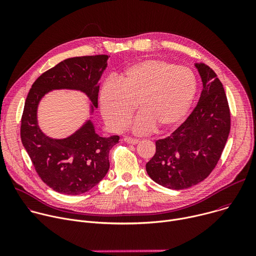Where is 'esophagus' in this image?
Segmentation results:
<instances>
[{
    "label": "esophagus",
    "mask_w": 256,
    "mask_h": 256,
    "mask_svg": "<svg viewBox=\"0 0 256 256\" xmlns=\"http://www.w3.org/2000/svg\"><path fill=\"white\" fill-rule=\"evenodd\" d=\"M124 142H128V144H136L140 140L136 138H130V136H126L124 138Z\"/></svg>",
    "instance_id": "esophagus-1"
}]
</instances>
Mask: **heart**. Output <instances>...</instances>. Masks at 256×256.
Masks as SVG:
<instances>
[{
  "label": "heart",
  "mask_w": 256,
  "mask_h": 256,
  "mask_svg": "<svg viewBox=\"0 0 256 256\" xmlns=\"http://www.w3.org/2000/svg\"><path fill=\"white\" fill-rule=\"evenodd\" d=\"M196 93V79L186 66L149 58L134 64L122 72L118 82L105 81L100 90V107L107 126L124 130L136 104L140 114L132 128L148 132L177 126L190 110Z\"/></svg>",
  "instance_id": "b5f03b06"
}]
</instances>
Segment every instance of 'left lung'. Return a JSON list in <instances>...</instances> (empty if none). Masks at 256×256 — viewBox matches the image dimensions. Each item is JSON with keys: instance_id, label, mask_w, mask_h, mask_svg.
Returning <instances> with one entry per match:
<instances>
[{"instance_id": "8db88e82", "label": "left lung", "mask_w": 256, "mask_h": 256, "mask_svg": "<svg viewBox=\"0 0 256 256\" xmlns=\"http://www.w3.org/2000/svg\"><path fill=\"white\" fill-rule=\"evenodd\" d=\"M196 66L204 86L196 106L169 136L156 142V153L146 164L149 176L171 190L204 180L220 160L230 132L231 114L221 81L206 64Z\"/></svg>"}]
</instances>
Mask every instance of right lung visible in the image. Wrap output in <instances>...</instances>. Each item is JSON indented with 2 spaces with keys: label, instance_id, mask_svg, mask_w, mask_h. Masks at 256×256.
I'll return each instance as SVG.
<instances>
[{
  "label": "right lung",
  "instance_id": "right-lung-1",
  "mask_svg": "<svg viewBox=\"0 0 256 256\" xmlns=\"http://www.w3.org/2000/svg\"><path fill=\"white\" fill-rule=\"evenodd\" d=\"M110 56L98 54L66 58L44 72L33 83L25 100L20 136L35 171L54 190L68 196L84 194L103 179L109 169L108 154L120 136L102 138L88 122L64 140L44 136L36 120L42 97L52 89H77L98 105V81Z\"/></svg>",
  "mask_w": 256,
  "mask_h": 256
}]
</instances>
